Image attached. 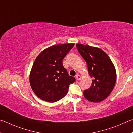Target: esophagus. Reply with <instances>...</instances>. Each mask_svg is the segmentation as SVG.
<instances>
[{
    "label": "esophagus",
    "instance_id": "1",
    "mask_svg": "<svg viewBox=\"0 0 133 133\" xmlns=\"http://www.w3.org/2000/svg\"><path fill=\"white\" fill-rule=\"evenodd\" d=\"M76 79H77L78 81L81 80V76L79 75H76Z\"/></svg>",
    "mask_w": 133,
    "mask_h": 133
}]
</instances>
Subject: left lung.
Wrapping results in <instances>:
<instances>
[{
  "label": "left lung",
  "mask_w": 133,
  "mask_h": 133,
  "mask_svg": "<svg viewBox=\"0 0 133 133\" xmlns=\"http://www.w3.org/2000/svg\"><path fill=\"white\" fill-rule=\"evenodd\" d=\"M76 48L87 62L89 74L92 78L91 87L83 91V95L92 102L103 101L115 87V67L108 54L101 48L81 44H76Z\"/></svg>",
  "instance_id": "1"
}]
</instances>
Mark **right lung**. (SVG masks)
Instances as JSON below:
<instances>
[{"mask_svg":"<svg viewBox=\"0 0 133 133\" xmlns=\"http://www.w3.org/2000/svg\"><path fill=\"white\" fill-rule=\"evenodd\" d=\"M75 44H57L44 50L37 56L30 74L32 90L39 98L55 102L63 98L75 81L62 65V60Z\"/></svg>","mask_w":133,"mask_h":133,"instance_id":"add662e5","label":"right lung"}]
</instances>
